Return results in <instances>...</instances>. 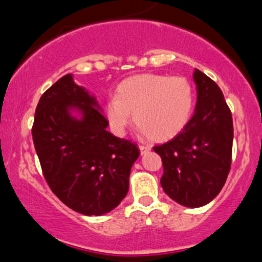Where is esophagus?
Here are the masks:
<instances>
[{
  "label": "esophagus",
  "instance_id": "34e87169",
  "mask_svg": "<svg viewBox=\"0 0 262 262\" xmlns=\"http://www.w3.org/2000/svg\"><path fill=\"white\" fill-rule=\"evenodd\" d=\"M139 150H140V154L141 155H145L146 152L150 151V146L146 145H139Z\"/></svg>",
  "mask_w": 262,
  "mask_h": 262
}]
</instances>
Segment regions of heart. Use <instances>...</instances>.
Here are the masks:
<instances>
[{
  "instance_id": "heart-1",
  "label": "heart",
  "mask_w": 262,
  "mask_h": 262,
  "mask_svg": "<svg viewBox=\"0 0 262 262\" xmlns=\"http://www.w3.org/2000/svg\"><path fill=\"white\" fill-rule=\"evenodd\" d=\"M193 106V87L187 79L141 74L119 83L116 97L106 102L104 113L116 135L125 133L134 114L141 133L154 141H166L186 128Z\"/></svg>"
}]
</instances>
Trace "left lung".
Wrapping results in <instances>:
<instances>
[{
  "mask_svg": "<svg viewBox=\"0 0 262 262\" xmlns=\"http://www.w3.org/2000/svg\"><path fill=\"white\" fill-rule=\"evenodd\" d=\"M197 103L186 128L154 146L161 156L165 193L181 206L197 208L214 200L230 171L233 118L217 83L194 70Z\"/></svg>",
  "mask_w": 262,
  "mask_h": 262,
  "instance_id": "8db88e82",
  "label": "left lung"
}]
</instances>
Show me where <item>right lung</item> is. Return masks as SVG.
<instances>
[{
    "label": "right lung",
    "mask_w": 262,
    "mask_h": 262,
    "mask_svg": "<svg viewBox=\"0 0 262 262\" xmlns=\"http://www.w3.org/2000/svg\"><path fill=\"white\" fill-rule=\"evenodd\" d=\"M107 127L96 98L71 74L49 87L35 110L32 135L43 175L55 196L81 214L116 208L127 196L130 169L139 158L134 143Z\"/></svg>",
    "instance_id": "right-lung-1"
}]
</instances>
